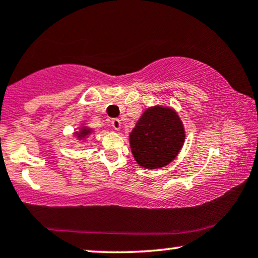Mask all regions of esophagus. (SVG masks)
<instances>
[{
  "mask_svg": "<svg viewBox=\"0 0 258 258\" xmlns=\"http://www.w3.org/2000/svg\"><path fill=\"white\" fill-rule=\"evenodd\" d=\"M111 125L115 130H119V129H121V121H119L118 118H112L111 119Z\"/></svg>",
  "mask_w": 258,
  "mask_h": 258,
  "instance_id": "esophagus-1",
  "label": "esophagus"
}]
</instances>
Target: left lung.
<instances>
[{
  "instance_id": "obj_1",
  "label": "left lung",
  "mask_w": 258,
  "mask_h": 258,
  "mask_svg": "<svg viewBox=\"0 0 258 258\" xmlns=\"http://www.w3.org/2000/svg\"><path fill=\"white\" fill-rule=\"evenodd\" d=\"M184 128L174 110L147 109L130 134L132 153L141 167L162 168L174 160L184 142Z\"/></svg>"
}]
</instances>
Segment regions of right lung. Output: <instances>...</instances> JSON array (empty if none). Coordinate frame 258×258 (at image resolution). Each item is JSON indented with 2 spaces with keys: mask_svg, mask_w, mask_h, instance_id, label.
<instances>
[{
  "mask_svg": "<svg viewBox=\"0 0 258 258\" xmlns=\"http://www.w3.org/2000/svg\"><path fill=\"white\" fill-rule=\"evenodd\" d=\"M88 133H89V130H86V129H83L82 132H81V136H82V135H87Z\"/></svg>",
  "mask_w": 258,
  "mask_h": 258,
  "instance_id": "right-lung-1",
  "label": "right lung"
}]
</instances>
